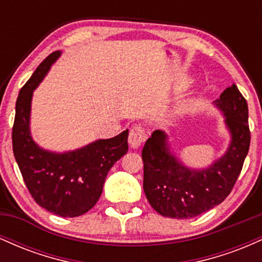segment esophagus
<instances>
[{
	"mask_svg": "<svg viewBox=\"0 0 262 262\" xmlns=\"http://www.w3.org/2000/svg\"><path fill=\"white\" fill-rule=\"evenodd\" d=\"M145 139H146V134L145 132H144V129L141 128L140 125H133L130 129V132H129V138H128L129 145H130L133 149H137L139 148L144 141H145Z\"/></svg>",
	"mask_w": 262,
	"mask_h": 262,
	"instance_id": "obj_1",
	"label": "esophagus"
}]
</instances>
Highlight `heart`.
<instances>
[{"instance_id": "b5f03b06", "label": "heart", "mask_w": 262, "mask_h": 262, "mask_svg": "<svg viewBox=\"0 0 262 262\" xmlns=\"http://www.w3.org/2000/svg\"><path fill=\"white\" fill-rule=\"evenodd\" d=\"M189 110V104L186 103V102H182V103H180L179 106L175 107V110L172 111L170 114V119H176L179 118V117H181L182 114H185L187 111Z\"/></svg>"}]
</instances>
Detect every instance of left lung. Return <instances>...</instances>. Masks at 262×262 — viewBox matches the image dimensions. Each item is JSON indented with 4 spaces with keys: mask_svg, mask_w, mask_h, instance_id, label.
I'll return each mask as SVG.
<instances>
[{
    "mask_svg": "<svg viewBox=\"0 0 262 262\" xmlns=\"http://www.w3.org/2000/svg\"><path fill=\"white\" fill-rule=\"evenodd\" d=\"M225 117L230 144L207 169H189L173 155L164 132H152L141 151L143 188L150 206L169 218L197 217L221 204L235 185L250 146L248 103L235 83L214 101Z\"/></svg>",
    "mask_w": 262,
    "mask_h": 262,
    "instance_id": "left-lung-1",
    "label": "left lung"
}]
</instances>
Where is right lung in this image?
Segmentation results:
<instances>
[{
	"instance_id": "1",
	"label": "right lung",
	"mask_w": 262,
	"mask_h": 262,
	"mask_svg": "<svg viewBox=\"0 0 262 262\" xmlns=\"http://www.w3.org/2000/svg\"><path fill=\"white\" fill-rule=\"evenodd\" d=\"M54 52L20 89L12 129L13 154L29 193L44 209L60 217L85 214L101 197L108 171L128 151V129L68 152L45 150L31 134L33 91L60 56Z\"/></svg>"
}]
</instances>
